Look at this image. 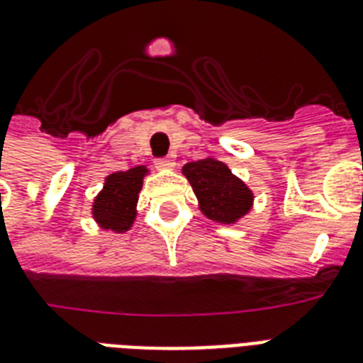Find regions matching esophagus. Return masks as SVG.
I'll return each instance as SVG.
<instances>
[{
  "label": "esophagus",
  "mask_w": 363,
  "mask_h": 363,
  "mask_svg": "<svg viewBox=\"0 0 363 363\" xmlns=\"http://www.w3.org/2000/svg\"><path fill=\"white\" fill-rule=\"evenodd\" d=\"M155 166H157L158 169H173V167H175V162H173L169 157H162L155 160Z\"/></svg>",
  "instance_id": "34e87169"
}]
</instances>
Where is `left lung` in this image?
<instances>
[{
	"label": "left lung",
	"mask_w": 363,
	"mask_h": 363,
	"mask_svg": "<svg viewBox=\"0 0 363 363\" xmlns=\"http://www.w3.org/2000/svg\"><path fill=\"white\" fill-rule=\"evenodd\" d=\"M201 203V210L219 223L242 218L252 203V194L227 166L214 158L190 162L182 167Z\"/></svg>",
	"instance_id": "1"
}]
</instances>
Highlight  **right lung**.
Instances as JSON below:
<instances>
[{
	"mask_svg": "<svg viewBox=\"0 0 363 363\" xmlns=\"http://www.w3.org/2000/svg\"><path fill=\"white\" fill-rule=\"evenodd\" d=\"M145 175L144 166H136L129 172L112 173L105 182V188L94 203V216L105 228L123 233L135 221V206L142 179Z\"/></svg>",
	"mask_w": 363,
	"mask_h": 363,
	"instance_id": "add662e5",
	"label": "right lung"
}]
</instances>
